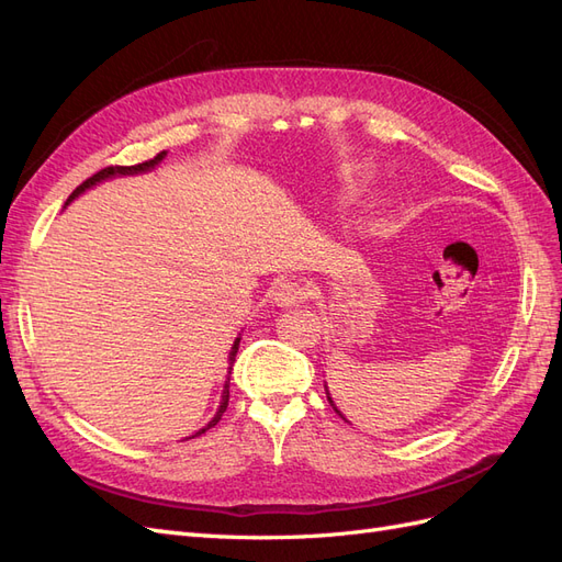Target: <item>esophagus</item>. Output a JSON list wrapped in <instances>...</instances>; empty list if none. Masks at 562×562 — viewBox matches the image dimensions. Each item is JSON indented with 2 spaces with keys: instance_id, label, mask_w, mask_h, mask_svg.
<instances>
[{
  "instance_id": "1",
  "label": "esophagus",
  "mask_w": 562,
  "mask_h": 562,
  "mask_svg": "<svg viewBox=\"0 0 562 562\" xmlns=\"http://www.w3.org/2000/svg\"><path fill=\"white\" fill-rule=\"evenodd\" d=\"M271 297H274L279 307H293V304H300V302H304V297H307V288H304L295 279H288L274 288Z\"/></svg>"
}]
</instances>
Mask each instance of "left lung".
<instances>
[{"label":"left lung","instance_id":"left-lung-1","mask_svg":"<svg viewBox=\"0 0 562 562\" xmlns=\"http://www.w3.org/2000/svg\"><path fill=\"white\" fill-rule=\"evenodd\" d=\"M328 401H330V396H328ZM330 403H333V401H330ZM335 411H337V407H335ZM337 413H339V411H337Z\"/></svg>","mask_w":562,"mask_h":562}]
</instances>
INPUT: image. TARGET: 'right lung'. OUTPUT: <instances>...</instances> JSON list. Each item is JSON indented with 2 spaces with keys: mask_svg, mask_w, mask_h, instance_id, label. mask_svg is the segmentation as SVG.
Masks as SVG:
<instances>
[{
  "mask_svg": "<svg viewBox=\"0 0 562 562\" xmlns=\"http://www.w3.org/2000/svg\"><path fill=\"white\" fill-rule=\"evenodd\" d=\"M164 157H166V151H159V155H157L155 159H147V161H143V164H135V166H108V168H103V171H98L95 176H91L89 180H83V182L77 187V190L70 194V199H67V203H70L75 196H79L83 190H89V187H93L95 182L105 180V178H110V176H133V173L149 171V168H155ZM239 342H241V337H236V339H234V347H232V351H229V363H234V356H236V351H239ZM229 370H232V368H229ZM227 403H229V378H227V382H225L223 403H220L215 417L209 422V427H203V429H201V431H196L194 436L206 434L211 427H215V424L220 422V417H223V413L227 411ZM194 436H190V438H194Z\"/></svg>",
  "mask_w": 562,
  "mask_h": 562,
  "instance_id": "right-lung-1",
  "label": "right lung"
}]
</instances>
